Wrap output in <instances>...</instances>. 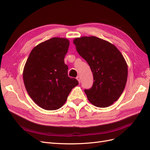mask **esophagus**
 <instances>
[{
    "label": "esophagus",
    "mask_w": 150,
    "mask_h": 150,
    "mask_svg": "<svg viewBox=\"0 0 150 150\" xmlns=\"http://www.w3.org/2000/svg\"><path fill=\"white\" fill-rule=\"evenodd\" d=\"M76 79H77V80H78V81H79V83H80V81H81V78H80V76H77V78H76Z\"/></svg>",
    "instance_id": "34e87169"
}]
</instances>
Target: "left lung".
<instances>
[{
	"label": "left lung",
	"mask_w": 150,
	"mask_h": 150,
	"mask_svg": "<svg viewBox=\"0 0 150 150\" xmlns=\"http://www.w3.org/2000/svg\"><path fill=\"white\" fill-rule=\"evenodd\" d=\"M78 54L89 64L93 84L84 92L94 106L105 108L116 101L123 92L128 78V66L114 45L95 36L76 38Z\"/></svg>",
	"instance_id": "obj_1"
}]
</instances>
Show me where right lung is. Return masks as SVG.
Instances as JSON below:
<instances>
[{
    "instance_id": "obj_1",
    "label": "right lung",
    "mask_w": 150,
    "mask_h": 150,
    "mask_svg": "<svg viewBox=\"0 0 150 150\" xmlns=\"http://www.w3.org/2000/svg\"><path fill=\"white\" fill-rule=\"evenodd\" d=\"M69 41L53 38L32 50L25 64L23 79L32 99L46 110H56L66 103L72 89L79 84L67 74L64 63Z\"/></svg>"
}]
</instances>
